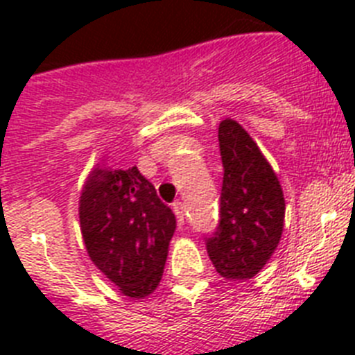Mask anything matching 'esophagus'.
Listing matches in <instances>:
<instances>
[{"instance_id":"1","label":"esophagus","mask_w":355,"mask_h":355,"mask_svg":"<svg viewBox=\"0 0 355 355\" xmlns=\"http://www.w3.org/2000/svg\"><path fill=\"white\" fill-rule=\"evenodd\" d=\"M172 209H174V215H175V218H178V224L183 225L184 224V205L183 202H180V200H178V202H174V205H172Z\"/></svg>"}]
</instances>
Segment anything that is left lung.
<instances>
[{
	"label": "left lung",
	"instance_id": "left-lung-1",
	"mask_svg": "<svg viewBox=\"0 0 355 355\" xmlns=\"http://www.w3.org/2000/svg\"><path fill=\"white\" fill-rule=\"evenodd\" d=\"M218 144L224 165L220 222L206 238V249L222 277L247 281L277 249L286 205L277 174L243 126L224 119Z\"/></svg>",
	"mask_w": 355,
	"mask_h": 355
}]
</instances>
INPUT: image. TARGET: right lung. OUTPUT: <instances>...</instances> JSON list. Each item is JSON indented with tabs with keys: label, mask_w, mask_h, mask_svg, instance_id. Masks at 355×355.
Returning <instances> with one entry per match:
<instances>
[{
	"label": "right lung",
	"mask_w": 355,
	"mask_h": 355,
	"mask_svg": "<svg viewBox=\"0 0 355 355\" xmlns=\"http://www.w3.org/2000/svg\"><path fill=\"white\" fill-rule=\"evenodd\" d=\"M80 227L94 265L130 299L158 288L175 216L137 167L92 168L80 196Z\"/></svg>",
	"instance_id": "obj_1"
}]
</instances>
